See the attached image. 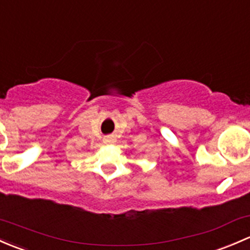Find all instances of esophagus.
Segmentation results:
<instances>
[{
    "mask_svg": "<svg viewBox=\"0 0 250 250\" xmlns=\"http://www.w3.org/2000/svg\"><path fill=\"white\" fill-rule=\"evenodd\" d=\"M104 143L105 144H112L114 143V138H112V136H106V138L104 139Z\"/></svg>",
    "mask_w": 250,
    "mask_h": 250,
    "instance_id": "1",
    "label": "esophagus"
}]
</instances>
